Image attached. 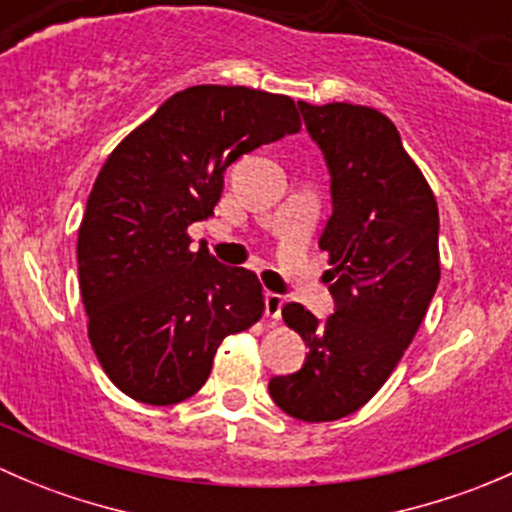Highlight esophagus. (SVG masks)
<instances>
[{
    "label": "esophagus",
    "mask_w": 512,
    "mask_h": 512,
    "mask_svg": "<svg viewBox=\"0 0 512 512\" xmlns=\"http://www.w3.org/2000/svg\"><path fill=\"white\" fill-rule=\"evenodd\" d=\"M282 307H285V297L282 294H275V292H267L265 297V314L270 319H280L282 317Z\"/></svg>",
    "instance_id": "34e87169"
}]
</instances>
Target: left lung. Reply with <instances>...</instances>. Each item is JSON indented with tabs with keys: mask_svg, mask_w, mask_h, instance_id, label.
Wrapping results in <instances>:
<instances>
[{
	"mask_svg": "<svg viewBox=\"0 0 512 512\" xmlns=\"http://www.w3.org/2000/svg\"><path fill=\"white\" fill-rule=\"evenodd\" d=\"M299 111L332 173L334 213L319 247L337 312L317 319L297 302L282 307L309 352L297 374L270 381V396L319 423L361 409L416 337L441 280L438 205L384 113L337 101H299Z\"/></svg>",
	"mask_w": 512,
	"mask_h": 512,
	"instance_id": "1",
	"label": "left lung"
}]
</instances>
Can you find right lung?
Returning <instances> with one entry per match:
<instances>
[{"mask_svg":"<svg viewBox=\"0 0 512 512\" xmlns=\"http://www.w3.org/2000/svg\"><path fill=\"white\" fill-rule=\"evenodd\" d=\"M302 128L289 96L190 86L111 151L79 225V287L108 379L151 406L190 399L225 337L260 322L257 275L190 247L230 163Z\"/></svg>","mask_w":512,"mask_h":512,"instance_id":"right-lung-1","label":"right lung"}]
</instances>
